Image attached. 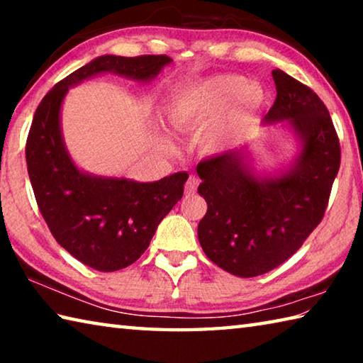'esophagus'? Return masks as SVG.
<instances>
[{
	"instance_id": "1",
	"label": "esophagus",
	"mask_w": 363,
	"mask_h": 363,
	"mask_svg": "<svg viewBox=\"0 0 363 363\" xmlns=\"http://www.w3.org/2000/svg\"><path fill=\"white\" fill-rule=\"evenodd\" d=\"M196 187H199V179H196L195 176H190L189 179H187V182H186V195L187 196L194 195Z\"/></svg>"
}]
</instances>
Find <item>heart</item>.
I'll return each mask as SVG.
<instances>
[{"instance_id":"b5f03b06","label":"heart","mask_w":363,"mask_h":363,"mask_svg":"<svg viewBox=\"0 0 363 363\" xmlns=\"http://www.w3.org/2000/svg\"><path fill=\"white\" fill-rule=\"evenodd\" d=\"M266 91L242 75H219L181 88L168 106L177 128H199L213 121L203 144L208 150L232 149L259 116Z\"/></svg>"}]
</instances>
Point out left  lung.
<instances>
[{"instance_id":"1","label":"left lung","mask_w":363,"mask_h":363,"mask_svg":"<svg viewBox=\"0 0 363 363\" xmlns=\"http://www.w3.org/2000/svg\"><path fill=\"white\" fill-rule=\"evenodd\" d=\"M277 97L264 125L288 121L301 143L293 168L257 176L247 150L201 160L199 194L208 210L199 224L205 255L237 277H256L291 257L320 224L341 163L328 108L309 86L272 70Z\"/></svg>"}]
</instances>
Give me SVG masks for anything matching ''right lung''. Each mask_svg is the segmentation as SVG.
I'll return each mask as SVG.
<instances>
[{
    "label": "right lung",
    "mask_w": 363,
    "mask_h": 363,
    "mask_svg": "<svg viewBox=\"0 0 363 363\" xmlns=\"http://www.w3.org/2000/svg\"><path fill=\"white\" fill-rule=\"evenodd\" d=\"M168 56H101L59 82L43 97L30 126L26 158L41 216L60 247L88 267L113 272L138 261L158 224L182 199L189 174L157 182L99 177L79 171L60 133V106L72 86L97 73L149 82Z\"/></svg>",
    "instance_id": "right-lung-1"
}]
</instances>
